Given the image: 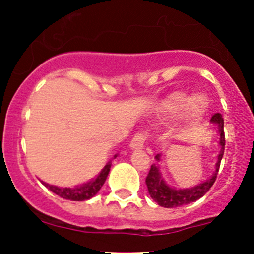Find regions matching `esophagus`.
<instances>
[{
  "instance_id": "obj_1",
  "label": "esophagus",
  "mask_w": 254,
  "mask_h": 254,
  "mask_svg": "<svg viewBox=\"0 0 254 254\" xmlns=\"http://www.w3.org/2000/svg\"><path fill=\"white\" fill-rule=\"evenodd\" d=\"M146 135L142 134V132H137L134 137H132L131 142H130V147L132 150H141L143 148V145H145Z\"/></svg>"
}]
</instances>
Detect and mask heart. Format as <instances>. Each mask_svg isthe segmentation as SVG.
Segmentation results:
<instances>
[{
    "instance_id": "obj_1",
    "label": "heart",
    "mask_w": 254,
    "mask_h": 254,
    "mask_svg": "<svg viewBox=\"0 0 254 254\" xmlns=\"http://www.w3.org/2000/svg\"><path fill=\"white\" fill-rule=\"evenodd\" d=\"M207 101L201 94L187 97L186 93L176 92L163 102V112L168 117H177L182 113L187 122H196L206 111Z\"/></svg>"
}]
</instances>
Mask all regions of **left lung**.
Returning a JSON list of instances; mask_svg holds the SVG:
<instances>
[{"instance_id": "8db88e82", "label": "left lung", "mask_w": 254, "mask_h": 254, "mask_svg": "<svg viewBox=\"0 0 254 254\" xmlns=\"http://www.w3.org/2000/svg\"><path fill=\"white\" fill-rule=\"evenodd\" d=\"M210 122H211L212 124H216L217 129H219V143L220 146H221V150H220L219 156H217L216 166H215V172L212 173V176L210 177L207 181L198 184V186L187 189H176L168 186L165 182V179L162 178L160 172V166L152 165L150 168V172H148L147 177H146V186H147L148 194L151 195V198H152L160 206L179 207L187 205V204L194 203V201L200 199L203 195H205L207 190H209L212 187V184L215 183V179H216L217 173H219L220 162H221L225 151L224 118H222V115L220 114V113H216V114L212 115ZM160 158L161 155L156 156V160H157L158 162H160Z\"/></svg>"}]
</instances>
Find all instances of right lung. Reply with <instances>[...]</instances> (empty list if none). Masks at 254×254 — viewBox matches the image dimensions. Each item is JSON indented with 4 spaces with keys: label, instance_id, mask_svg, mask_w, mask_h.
<instances>
[{
    "label": "right lung",
    "instance_id": "right-lung-1",
    "mask_svg": "<svg viewBox=\"0 0 254 254\" xmlns=\"http://www.w3.org/2000/svg\"><path fill=\"white\" fill-rule=\"evenodd\" d=\"M118 155L114 156V158L117 157ZM111 166H112V161H109L106 166H104L103 170L101 171L98 176L96 177L94 179L89 181L88 183L82 184V186L75 187V188H61V187H56V186H50V184L44 183L45 187L51 190L53 193H55L56 195L61 196L64 199H67V200H72V201H83V200H88V199L93 198L97 193L99 191V189L102 188V186L106 182L107 177L109 175V171H111Z\"/></svg>",
    "mask_w": 254,
    "mask_h": 254
}]
</instances>
